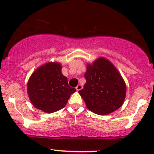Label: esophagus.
<instances>
[{"mask_svg":"<svg viewBox=\"0 0 154 154\" xmlns=\"http://www.w3.org/2000/svg\"><path fill=\"white\" fill-rule=\"evenodd\" d=\"M82 85H77V87H76V90H77V91H80V90L82 89Z\"/></svg>","mask_w":154,"mask_h":154,"instance_id":"esophagus-1","label":"esophagus"}]
</instances>
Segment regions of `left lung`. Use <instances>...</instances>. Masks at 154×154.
<instances>
[{"label":"left lung","instance_id":"1","mask_svg":"<svg viewBox=\"0 0 154 154\" xmlns=\"http://www.w3.org/2000/svg\"><path fill=\"white\" fill-rule=\"evenodd\" d=\"M86 83L79 91L90 111L109 114L122 106L126 96V85L115 66L101 57L88 64Z\"/></svg>","mask_w":154,"mask_h":154}]
</instances>
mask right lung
<instances>
[{
	"mask_svg": "<svg viewBox=\"0 0 154 154\" xmlns=\"http://www.w3.org/2000/svg\"><path fill=\"white\" fill-rule=\"evenodd\" d=\"M76 91L61 74V66L49 62L33 72L27 82V93L32 103L37 109L53 113L63 109L70 95Z\"/></svg>",
	"mask_w": 154,
	"mask_h": 154,
	"instance_id": "obj_1",
	"label": "right lung"
}]
</instances>
